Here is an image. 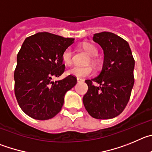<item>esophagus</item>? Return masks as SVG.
Segmentation results:
<instances>
[{
  "mask_svg": "<svg viewBox=\"0 0 152 152\" xmlns=\"http://www.w3.org/2000/svg\"><path fill=\"white\" fill-rule=\"evenodd\" d=\"M84 80H83V79H80V78H77V82L78 83H81V82H83Z\"/></svg>",
  "mask_w": 152,
  "mask_h": 152,
  "instance_id": "obj_1",
  "label": "esophagus"
}]
</instances>
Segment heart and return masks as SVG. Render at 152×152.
<instances>
[{"label":"heart","mask_w":152,"mask_h":152,"mask_svg":"<svg viewBox=\"0 0 152 152\" xmlns=\"http://www.w3.org/2000/svg\"><path fill=\"white\" fill-rule=\"evenodd\" d=\"M83 48L88 53L91 57H95L98 54V50L96 48L91 44H85L83 45ZM62 60L64 63L66 65H69L73 62V50L70 47H68L64 50L62 54ZM91 61L92 63L95 62L94 57H91ZM67 73L71 76H76L77 78H83L86 76H89L92 75L93 69L90 66H73L69 68L67 70Z\"/></svg>","instance_id":"1"}]
</instances>
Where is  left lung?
<instances>
[{
	"instance_id": "8db88e82",
	"label": "left lung",
	"mask_w": 152,
	"mask_h": 152,
	"mask_svg": "<svg viewBox=\"0 0 152 152\" xmlns=\"http://www.w3.org/2000/svg\"><path fill=\"white\" fill-rule=\"evenodd\" d=\"M93 41L104 50L103 67L97 77L85 81L88 89L83 104L94 118L111 119L124 111L130 98L135 61L128 42L115 34L96 33ZM94 82L99 86H94Z\"/></svg>"
}]
</instances>
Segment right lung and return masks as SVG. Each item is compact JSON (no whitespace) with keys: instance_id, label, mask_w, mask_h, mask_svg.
I'll return each mask as SVG.
<instances>
[{"instance_id":"right-lung-1","label":"right lung","mask_w":152,"mask_h":152,"mask_svg":"<svg viewBox=\"0 0 152 152\" xmlns=\"http://www.w3.org/2000/svg\"><path fill=\"white\" fill-rule=\"evenodd\" d=\"M74 39L39 32L28 37L17 54L14 71V92L23 111L32 118L45 120L61 111L64 95L77 83L69 75L62 80L52 81L65 70L64 50Z\"/></svg>"}]
</instances>
